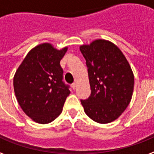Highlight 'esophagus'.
<instances>
[{"label":"esophagus","instance_id":"esophagus-1","mask_svg":"<svg viewBox=\"0 0 154 154\" xmlns=\"http://www.w3.org/2000/svg\"><path fill=\"white\" fill-rule=\"evenodd\" d=\"M76 86H77V84H76L75 82H74V83L72 84V88L73 89H76Z\"/></svg>","mask_w":154,"mask_h":154}]
</instances>
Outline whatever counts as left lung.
I'll use <instances>...</instances> for the list:
<instances>
[{"label": "left lung", "mask_w": 154, "mask_h": 154, "mask_svg": "<svg viewBox=\"0 0 154 154\" xmlns=\"http://www.w3.org/2000/svg\"><path fill=\"white\" fill-rule=\"evenodd\" d=\"M86 61L91 94L81 99L86 115L99 123L117 119L130 104L134 76L122 51L109 41H94L80 46Z\"/></svg>", "instance_id": "8db88e82"}]
</instances>
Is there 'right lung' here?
<instances>
[{"label":"right lung","mask_w":154,"mask_h":154,"mask_svg":"<svg viewBox=\"0 0 154 154\" xmlns=\"http://www.w3.org/2000/svg\"><path fill=\"white\" fill-rule=\"evenodd\" d=\"M68 48L57 50L44 43L28 52L14 77V89L20 106L36 123L46 124L62 112L70 94L63 81L60 61Z\"/></svg>","instance_id":"add662e5"}]
</instances>
